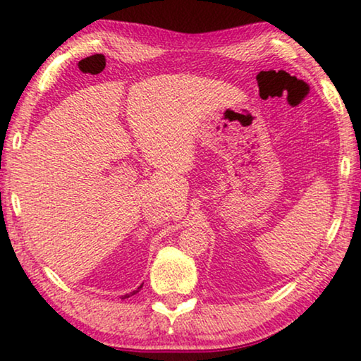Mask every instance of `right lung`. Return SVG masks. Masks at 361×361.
Wrapping results in <instances>:
<instances>
[{
  "label": "right lung",
  "mask_w": 361,
  "mask_h": 361,
  "mask_svg": "<svg viewBox=\"0 0 361 361\" xmlns=\"http://www.w3.org/2000/svg\"><path fill=\"white\" fill-rule=\"evenodd\" d=\"M142 286H143V285H140V286H138V288H137L135 291H132V293H130V295H126L124 298H129V296H132V295H135V293H138V290H140V288H142ZM124 298H122V299H124Z\"/></svg>",
  "instance_id": "right-lung-1"
}]
</instances>
